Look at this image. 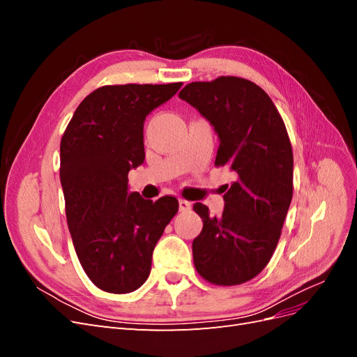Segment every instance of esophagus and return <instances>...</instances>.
I'll return each mask as SVG.
<instances>
[{"mask_svg": "<svg viewBox=\"0 0 357 357\" xmlns=\"http://www.w3.org/2000/svg\"><path fill=\"white\" fill-rule=\"evenodd\" d=\"M178 207H180V211L190 210V202L186 199H178Z\"/></svg>", "mask_w": 357, "mask_h": 357, "instance_id": "34e87169", "label": "esophagus"}]
</instances>
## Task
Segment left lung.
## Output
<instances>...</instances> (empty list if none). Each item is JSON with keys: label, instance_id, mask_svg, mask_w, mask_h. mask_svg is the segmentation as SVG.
Returning a JSON list of instances; mask_svg holds the SVG:
<instances>
[{"label": "left lung", "instance_id": "8db88e82", "mask_svg": "<svg viewBox=\"0 0 357 357\" xmlns=\"http://www.w3.org/2000/svg\"><path fill=\"white\" fill-rule=\"evenodd\" d=\"M178 96L214 126L220 139L214 165L235 177L219 218H210L207 205H193L204 223L192 243L193 264L208 283H245L271 259L294 195L286 125L266 92L247 79L193 82Z\"/></svg>", "mask_w": 357, "mask_h": 357}]
</instances>
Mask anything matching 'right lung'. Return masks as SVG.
Segmentation results:
<instances>
[{"label":"right lung","instance_id":"right-lung-1","mask_svg":"<svg viewBox=\"0 0 357 357\" xmlns=\"http://www.w3.org/2000/svg\"><path fill=\"white\" fill-rule=\"evenodd\" d=\"M181 84L101 86L62 135L59 177L71 240L86 275L109 294L143 286L153 248L178 211L174 197L153 202L128 193V172L144 162L146 116Z\"/></svg>","mask_w":357,"mask_h":357}]
</instances>
